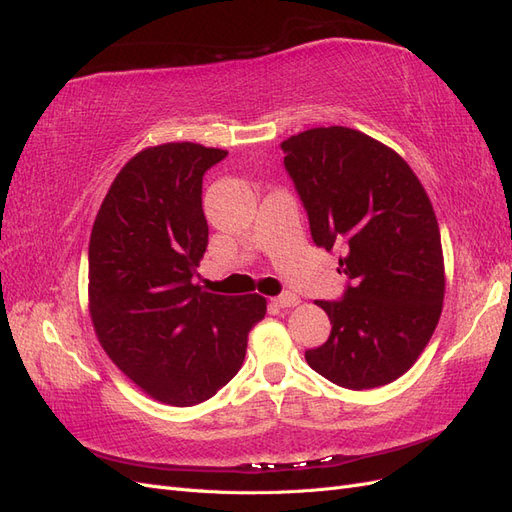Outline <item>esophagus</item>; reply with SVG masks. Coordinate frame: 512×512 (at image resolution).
<instances>
[{
	"label": "esophagus",
	"instance_id": "34e87169",
	"mask_svg": "<svg viewBox=\"0 0 512 512\" xmlns=\"http://www.w3.org/2000/svg\"><path fill=\"white\" fill-rule=\"evenodd\" d=\"M273 303L277 307H294V305L301 303V299L294 292H284V294H280V297H275Z\"/></svg>",
	"mask_w": 512,
	"mask_h": 512
}]
</instances>
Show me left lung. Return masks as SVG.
<instances>
[{
  "label": "left lung",
  "instance_id": "left-lung-1",
  "mask_svg": "<svg viewBox=\"0 0 512 512\" xmlns=\"http://www.w3.org/2000/svg\"><path fill=\"white\" fill-rule=\"evenodd\" d=\"M284 166L318 247H344L342 301H316L331 335L305 361L344 389L404 376L442 314L444 258L436 213L406 160L359 130L312 128L282 143Z\"/></svg>",
  "mask_w": 512,
  "mask_h": 512
}]
</instances>
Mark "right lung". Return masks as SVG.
Listing matches in <instances>:
<instances>
[{
  "label": "right lung",
  "instance_id": "add662e5",
  "mask_svg": "<svg viewBox=\"0 0 512 512\" xmlns=\"http://www.w3.org/2000/svg\"><path fill=\"white\" fill-rule=\"evenodd\" d=\"M228 156L196 143L147 147L119 170L89 239V314L104 352L138 389L170 406L213 397L237 374L260 294L194 284L207 250L203 177Z\"/></svg>",
  "mask_w": 512,
  "mask_h": 512
}]
</instances>
